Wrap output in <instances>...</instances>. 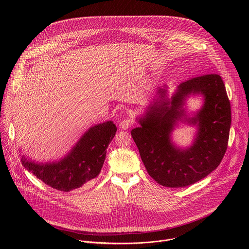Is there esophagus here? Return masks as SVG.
Wrapping results in <instances>:
<instances>
[{
  "mask_svg": "<svg viewBox=\"0 0 249 249\" xmlns=\"http://www.w3.org/2000/svg\"><path fill=\"white\" fill-rule=\"evenodd\" d=\"M131 125H133V121L131 119H125L123 120L122 122H120L119 126L121 129H128L129 127H131Z\"/></svg>",
  "mask_w": 249,
  "mask_h": 249,
  "instance_id": "esophagus-1",
  "label": "esophagus"
}]
</instances>
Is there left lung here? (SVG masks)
Wrapping results in <instances>:
<instances>
[{
    "label": "left lung",
    "mask_w": 249,
    "mask_h": 249,
    "mask_svg": "<svg viewBox=\"0 0 249 249\" xmlns=\"http://www.w3.org/2000/svg\"><path fill=\"white\" fill-rule=\"evenodd\" d=\"M204 97V106L195 115H186L185 100ZM131 130L142 163L157 183L169 188L192 185L207 177L220 164L229 139L231 107L218 74H205L180 83L171 99L158 87L152 102ZM178 121L197 126L192 146L178 148L171 133Z\"/></svg>",
    "instance_id": "left-lung-1"
}]
</instances>
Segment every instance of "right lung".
Returning a JSON list of instances; mask_svg holds the SVG:
<instances>
[{
	"mask_svg": "<svg viewBox=\"0 0 249 249\" xmlns=\"http://www.w3.org/2000/svg\"><path fill=\"white\" fill-rule=\"evenodd\" d=\"M117 127L112 121L90 127L58 161L38 163L21 156L22 165L46 185L62 192H70L90 183L102 171L108 144Z\"/></svg>",
	"mask_w": 249,
	"mask_h": 249,
	"instance_id": "1",
	"label": "right lung"
}]
</instances>
